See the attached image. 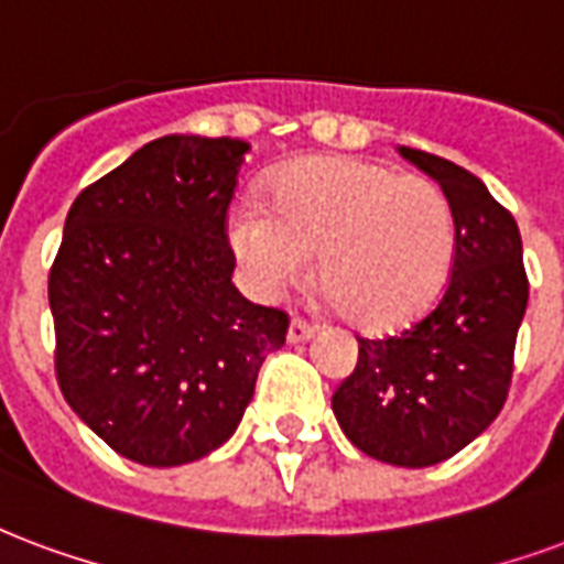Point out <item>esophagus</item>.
<instances>
[{"mask_svg": "<svg viewBox=\"0 0 564 564\" xmlns=\"http://www.w3.org/2000/svg\"><path fill=\"white\" fill-rule=\"evenodd\" d=\"M314 335H316L314 323H307V319H302V316H293V323H290V332H286L290 344H302V340H311Z\"/></svg>", "mask_w": 564, "mask_h": 564, "instance_id": "esophagus-1", "label": "esophagus"}]
</instances>
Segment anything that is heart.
I'll return each mask as SVG.
<instances>
[{
    "mask_svg": "<svg viewBox=\"0 0 564 564\" xmlns=\"http://www.w3.org/2000/svg\"><path fill=\"white\" fill-rule=\"evenodd\" d=\"M229 245L260 295L302 283L319 250V283L346 319L386 332L440 295L457 229L452 203L427 178L361 158H311L278 176L271 212H232Z\"/></svg>",
    "mask_w": 564,
    "mask_h": 564,
    "instance_id": "1",
    "label": "heart"
}]
</instances>
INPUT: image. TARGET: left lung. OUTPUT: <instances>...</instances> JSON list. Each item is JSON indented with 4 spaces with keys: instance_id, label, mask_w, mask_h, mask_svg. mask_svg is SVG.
Returning a JSON list of instances; mask_svg holds the SVG:
<instances>
[{
    "instance_id": "1",
    "label": "left lung",
    "mask_w": 564,
    "mask_h": 564,
    "mask_svg": "<svg viewBox=\"0 0 564 564\" xmlns=\"http://www.w3.org/2000/svg\"><path fill=\"white\" fill-rule=\"evenodd\" d=\"M400 154L436 178L452 203V274L415 323L358 337V365L335 388L332 410L358 452L421 469L466 448L505 406L529 278L517 220L481 178L440 154L410 145Z\"/></svg>"
}]
</instances>
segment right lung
<instances>
[{
    "instance_id": "right-lung-1",
    "label": "right lung",
    "mask_w": 564,
    "mask_h": 564,
    "mask_svg": "<svg viewBox=\"0 0 564 564\" xmlns=\"http://www.w3.org/2000/svg\"><path fill=\"white\" fill-rule=\"evenodd\" d=\"M248 143L170 133L83 187L50 265L56 379L112 452L182 466L236 433L290 316L236 290L227 212Z\"/></svg>"
}]
</instances>
